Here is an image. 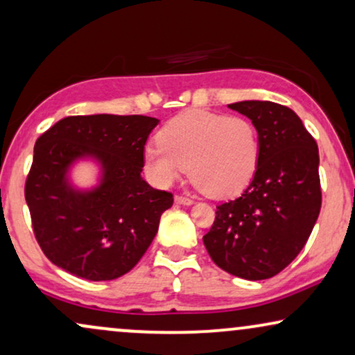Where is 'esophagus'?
<instances>
[{"label":"esophagus","instance_id":"34e87169","mask_svg":"<svg viewBox=\"0 0 355 355\" xmlns=\"http://www.w3.org/2000/svg\"><path fill=\"white\" fill-rule=\"evenodd\" d=\"M175 203H178V205H193V198H190V196L177 195V196H175Z\"/></svg>","mask_w":355,"mask_h":355}]
</instances>
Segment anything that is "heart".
<instances>
[{"label": "heart", "instance_id": "obj_1", "mask_svg": "<svg viewBox=\"0 0 355 355\" xmlns=\"http://www.w3.org/2000/svg\"><path fill=\"white\" fill-rule=\"evenodd\" d=\"M144 150L147 172L168 185L185 173L214 198L239 193L252 180L260 157L257 125L245 116L190 110L159 131Z\"/></svg>", "mask_w": 355, "mask_h": 355}]
</instances>
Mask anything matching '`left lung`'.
I'll return each mask as SVG.
<instances>
[{
    "label": "left lung",
    "instance_id": "1",
    "mask_svg": "<svg viewBox=\"0 0 355 355\" xmlns=\"http://www.w3.org/2000/svg\"><path fill=\"white\" fill-rule=\"evenodd\" d=\"M227 106L257 125L259 165L239 198L216 206L203 242L219 268L266 280L293 262L320 216V152L290 107L254 100Z\"/></svg>",
    "mask_w": 355,
    "mask_h": 355
}]
</instances>
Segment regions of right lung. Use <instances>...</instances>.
Returning <instances> with one entry per match:
<instances>
[{
	"label": "right lung",
	"mask_w": 355,
	"mask_h": 355,
	"mask_svg": "<svg viewBox=\"0 0 355 355\" xmlns=\"http://www.w3.org/2000/svg\"><path fill=\"white\" fill-rule=\"evenodd\" d=\"M159 119L69 116L35 141L26 180L34 236L46 257L71 275L114 280L141 260L173 195L141 177L144 147ZM80 158L101 164V183L77 191L68 170Z\"/></svg>",
	"instance_id": "1"
}]
</instances>
